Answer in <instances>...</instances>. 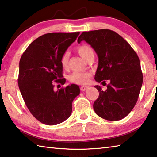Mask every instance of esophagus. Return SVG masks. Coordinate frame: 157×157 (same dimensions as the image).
Returning a JSON list of instances; mask_svg holds the SVG:
<instances>
[{
	"mask_svg": "<svg viewBox=\"0 0 157 157\" xmlns=\"http://www.w3.org/2000/svg\"><path fill=\"white\" fill-rule=\"evenodd\" d=\"M88 88V86H82L80 87V90L82 91H85V90H86Z\"/></svg>",
	"mask_w": 157,
	"mask_h": 157,
	"instance_id": "34e87169",
	"label": "esophagus"
}]
</instances>
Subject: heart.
<instances>
[{
	"mask_svg": "<svg viewBox=\"0 0 157 157\" xmlns=\"http://www.w3.org/2000/svg\"><path fill=\"white\" fill-rule=\"evenodd\" d=\"M77 51L80 55L82 58L87 61L91 57H94V51L90 45L83 44L77 47ZM69 53L65 52L60 58V64L63 69H67L69 66ZM90 76L89 73L82 72V71H75L69 76V80L72 83L78 84H87Z\"/></svg>",
	"mask_w": 157,
	"mask_h": 157,
	"instance_id": "b5f03b06",
	"label": "heart"
}]
</instances>
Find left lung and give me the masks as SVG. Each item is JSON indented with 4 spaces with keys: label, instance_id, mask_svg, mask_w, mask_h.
I'll use <instances>...</instances> for the list:
<instances>
[{
    "label": "left lung",
    "instance_id": "8db88e82",
    "mask_svg": "<svg viewBox=\"0 0 157 157\" xmlns=\"http://www.w3.org/2000/svg\"><path fill=\"white\" fill-rule=\"evenodd\" d=\"M82 40L98 54L95 80L102 84L110 82L106 90L95 86L99 97L93 104L94 110L106 120L124 119L135 107L143 83L137 54L121 36L110 29L84 31L78 38V43Z\"/></svg>",
    "mask_w": 157,
    "mask_h": 157
}]
</instances>
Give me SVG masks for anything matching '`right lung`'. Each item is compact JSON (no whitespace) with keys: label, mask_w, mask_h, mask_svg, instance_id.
I'll list each match as a JSON object with an SVG mask.
<instances>
[{"label":"right lung","mask_w":157,"mask_h":157,"mask_svg":"<svg viewBox=\"0 0 157 157\" xmlns=\"http://www.w3.org/2000/svg\"><path fill=\"white\" fill-rule=\"evenodd\" d=\"M79 34H44L31 42L21 56L18 79L20 91L30 113L44 124L53 126L69 118L73 99L80 92L76 84L53 90V82L64 84L66 82L62 78L60 58Z\"/></svg>","instance_id":"obj_1"}]
</instances>
